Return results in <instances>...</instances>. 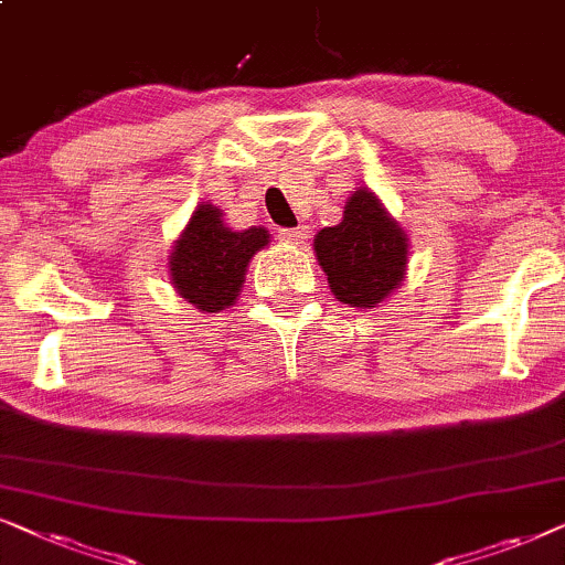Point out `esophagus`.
Here are the masks:
<instances>
[{"instance_id":"1","label":"esophagus","mask_w":565,"mask_h":565,"mask_svg":"<svg viewBox=\"0 0 565 565\" xmlns=\"http://www.w3.org/2000/svg\"><path fill=\"white\" fill-rule=\"evenodd\" d=\"M305 237H307V232H305V227H284V230H278V239H284V243H305Z\"/></svg>"}]
</instances>
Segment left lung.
<instances>
[{"label":"left lung","instance_id":"1","mask_svg":"<svg viewBox=\"0 0 565 565\" xmlns=\"http://www.w3.org/2000/svg\"><path fill=\"white\" fill-rule=\"evenodd\" d=\"M315 255L335 299L351 307H377L403 281L408 237L377 195L359 188L345 201L343 222L318 232Z\"/></svg>","mask_w":565,"mask_h":565}]
</instances>
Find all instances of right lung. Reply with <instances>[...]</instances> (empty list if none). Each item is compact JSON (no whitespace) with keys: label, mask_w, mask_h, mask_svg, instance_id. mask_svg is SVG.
I'll list each match as a JSON object with an SVG mask.
<instances>
[{"label":"right lung","mask_w":565,"mask_h":565,"mask_svg":"<svg viewBox=\"0 0 565 565\" xmlns=\"http://www.w3.org/2000/svg\"><path fill=\"white\" fill-rule=\"evenodd\" d=\"M263 245H268L263 227L232 232L220 209L201 204L170 255L172 284L201 312H220L237 299L247 263Z\"/></svg>","instance_id":"obj_1"}]
</instances>
